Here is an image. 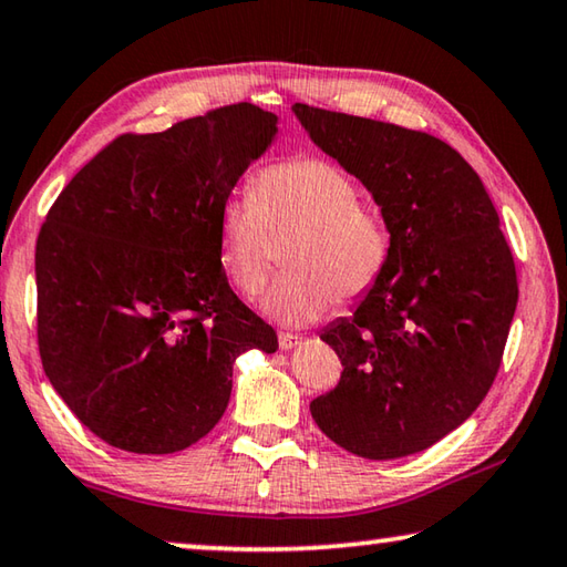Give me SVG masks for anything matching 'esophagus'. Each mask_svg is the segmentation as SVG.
Instances as JSON below:
<instances>
[{
  "label": "esophagus",
  "mask_w": 567,
  "mask_h": 567,
  "mask_svg": "<svg viewBox=\"0 0 567 567\" xmlns=\"http://www.w3.org/2000/svg\"><path fill=\"white\" fill-rule=\"evenodd\" d=\"M302 342V338H297V334H292V332H280V348L282 350H292V348H297V344Z\"/></svg>",
  "instance_id": "34e87169"
}]
</instances>
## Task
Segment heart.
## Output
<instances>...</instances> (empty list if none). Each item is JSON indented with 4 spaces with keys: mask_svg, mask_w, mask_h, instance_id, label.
I'll use <instances>...</instances> for the list:
<instances>
[{
    "mask_svg": "<svg viewBox=\"0 0 567 567\" xmlns=\"http://www.w3.org/2000/svg\"><path fill=\"white\" fill-rule=\"evenodd\" d=\"M219 265L239 292L255 295L280 257L290 267L262 295L282 324L322 318L332 302L354 305L385 277L392 227L358 182L322 157H290L260 167L249 195L219 205Z\"/></svg>",
    "mask_w": 567,
    "mask_h": 567,
    "instance_id": "1",
    "label": "heart"
}]
</instances>
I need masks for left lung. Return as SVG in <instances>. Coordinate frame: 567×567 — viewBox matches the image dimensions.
Returning a JSON list of instances; mask_svg holds the SVG:
<instances>
[{
	"label": "left lung",
	"instance_id": "1",
	"mask_svg": "<svg viewBox=\"0 0 567 567\" xmlns=\"http://www.w3.org/2000/svg\"><path fill=\"white\" fill-rule=\"evenodd\" d=\"M292 110L392 227L385 277L320 334L344 370L310 412L352 455L420 453L473 415L501 370L517 305L501 217L477 172L433 134L302 102Z\"/></svg>",
	"mask_w": 567,
	"mask_h": 567
}]
</instances>
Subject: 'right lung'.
<instances>
[{"mask_svg":"<svg viewBox=\"0 0 567 567\" xmlns=\"http://www.w3.org/2000/svg\"><path fill=\"white\" fill-rule=\"evenodd\" d=\"M249 102L155 134H120L70 179L37 237V344L76 420L127 453L167 455L213 430L245 350L277 332L219 265V205L270 145Z\"/></svg>","mask_w":567,"mask_h":567,"instance_id":"add662e5","label":"right lung"}]
</instances>
